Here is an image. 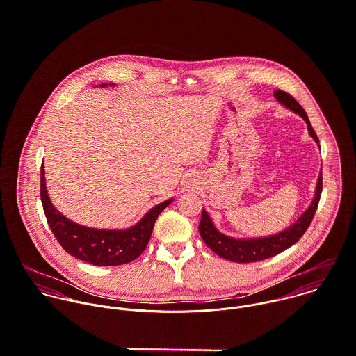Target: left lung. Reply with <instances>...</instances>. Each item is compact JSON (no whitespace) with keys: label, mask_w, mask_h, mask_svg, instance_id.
<instances>
[{"label":"left lung","mask_w":356,"mask_h":356,"mask_svg":"<svg viewBox=\"0 0 356 356\" xmlns=\"http://www.w3.org/2000/svg\"><path fill=\"white\" fill-rule=\"evenodd\" d=\"M274 96L282 106H285L286 108L299 114L305 120V122L307 124L310 136L318 143V138H317L314 129L312 128L310 121H309L305 110L302 108V106L289 93H285L282 90H275ZM321 189H323V179H321V174H320L318 179H317V186H316V196H314L312 204L309 206V209L289 228H286L285 231H282L277 235L259 238V239L229 238L216 229V227L213 225L206 210H203L202 218L199 222L200 236L204 241V243L216 254H218L220 257H224L227 260L235 261V263H253V261H260V260L273 257V256L281 253L282 250L288 249L293 243H296L300 239V236L306 232L307 227L310 225V222L314 217V213H316L320 196H321Z\"/></svg>","instance_id":"1"}]
</instances>
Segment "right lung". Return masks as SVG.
<instances>
[{"instance_id":"right-lung-1","label":"right lung","mask_w":356,"mask_h":356,"mask_svg":"<svg viewBox=\"0 0 356 356\" xmlns=\"http://www.w3.org/2000/svg\"><path fill=\"white\" fill-rule=\"evenodd\" d=\"M40 197L47 222L64 250L95 266H120L139 257L149 243L159 214L172 202V199H168L154 206L136 225L124 231L88 228L72 222L51 204L46 189L43 165Z\"/></svg>"}]
</instances>
